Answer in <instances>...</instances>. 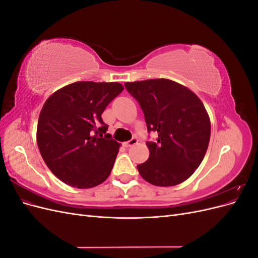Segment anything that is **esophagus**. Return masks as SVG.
Returning a JSON list of instances; mask_svg holds the SVG:
<instances>
[{
    "label": "esophagus",
    "instance_id": "obj_1",
    "mask_svg": "<svg viewBox=\"0 0 258 258\" xmlns=\"http://www.w3.org/2000/svg\"><path fill=\"white\" fill-rule=\"evenodd\" d=\"M138 143V139L137 138H132L130 141H128V142H124L123 143V146H126V147H129V146H131V145H135V144H137Z\"/></svg>",
    "mask_w": 258,
    "mask_h": 258
}]
</instances>
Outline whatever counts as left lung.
Segmentation results:
<instances>
[{"mask_svg": "<svg viewBox=\"0 0 258 258\" xmlns=\"http://www.w3.org/2000/svg\"><path fill=\"white\" fill-rule=\"evenodd\" d=\"M144 113L148 131L158 134L147 142L150 157L138 165L139 173L155 186L181 184L200 166L207 153L210 117L190 89L167 79L124 83Z\"/></svg>", "mask_w": 258, "mask_h": 258, "instance_id": "8db88e82", "label": "left lung"}]
</instances>
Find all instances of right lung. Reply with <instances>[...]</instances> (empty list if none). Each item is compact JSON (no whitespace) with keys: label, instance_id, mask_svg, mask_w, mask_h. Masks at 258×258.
<instances>
[{"label":"right lung","instance_id":"right-lung-1","mask_svg":"<svg viewBox=\"0 0 258 258\" xmlns=\"http://www.w3.org/2000/svg\"><path fill=\"white\" fill-rule=\"evenodd\" d=\"M123 90L117 82H75L45 101L36 142L51 172L75 188H91L110 175L120 143L106 134L105 107Z\"/></svg>","mask_w":258,"mask_h":258}]
</instances>
